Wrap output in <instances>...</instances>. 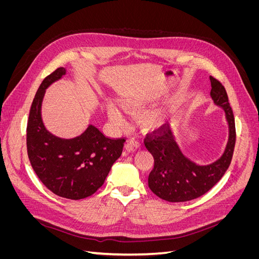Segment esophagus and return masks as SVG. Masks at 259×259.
Masks as SVG:
<instances>
[{"mask_svg":"<svg viewBox=\"0 0 259 259\" xmlns=\"http://www.w3.org/2000/svg\"><path fill=\"white\" fill-rule=\"evenodd\" d=\"M140 148V143L138 142V140L132 138L130 139L128 142L125 144V150L126 151H134V150H137V149Z\"/></svg>","mask_w":259,"mask_h":259,"instance_id":"esophagus-1","label":"esophagus"}]
</instances>
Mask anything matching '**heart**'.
<instances>
[{
  "instance_id": "b5f03b06",
  "label": "heart",
  "mask_w": 259,
  "mask_h": 259,
  "mask_svg": "<svg viewBox=\"0 0 259 259\" xmlns=\"http://www.w3.org/2000/svg\"><path fill=\"white\" fill-rule=\"evenodd\" d=\"M123 109L127 112H135L144 108L143 100L137 98H127L123 101ZM107 113L109 119H110L115 125L120 127L125 126L126 124V117L122 109L114 103H109L107 106ZM162 123V115L160 112H149L142 117V124L145 128L151 130Z\"/></svg>"
}]
</instances>
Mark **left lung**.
Here are the masks:
<instances>
[{
    "label": "left lung",
    "mask_w": 259,
    "mask_h": 259,
    "mask_svg": "<svg viewBox=\"0 0 259 259\" xmlns=\"http://www.w3.org/2000/svg\"><path fill=\"white\" fill-rule=\"evenodd\" d=\"M210 97L223 108L229 126V137L223 155L207 165H199L183 154L173 131L164 124L145 138V146L153 155L154 166L148 185L159 198L168 202H186L197 199L210 190L228 169L236 145V124L228 95L223 84L209 76Z\"/></svg>",
    "instance_id": "1"
}]
</instances>
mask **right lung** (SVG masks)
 I'll return each mask as SVG.
<instances>
[{
  "mask_svg": "<svg viewBox=\"0 0 259 259\" xmlns=\"http://www.w3.org/2000/svg\"><path fill=\"white\" fill-rule=\"evenodd\" d=\"M66 72L62 67L55 70L35 94L27 125V151L35 174L48 189L61 198L81 200L104 185L122 154L125 139L106 137L94 125L71 139L59 138L46 130L41 115L45 91Z\"/></svg>",
  "mask_w": 259,
  "mask_h": 259,
  "instance_id": "obj_1",
  "label": "right lung"
}]
</instances>
